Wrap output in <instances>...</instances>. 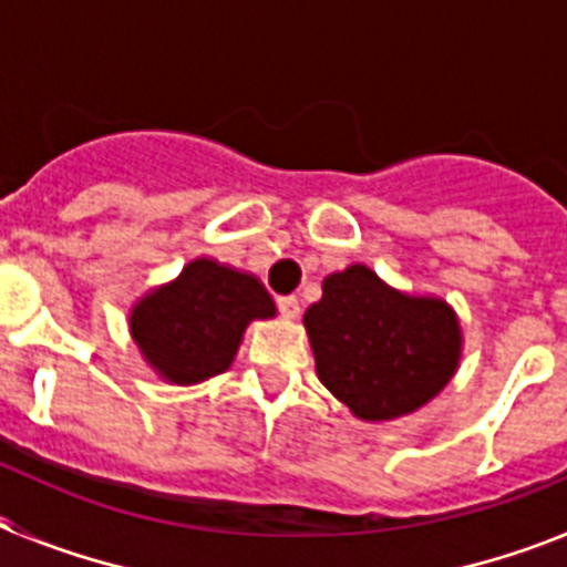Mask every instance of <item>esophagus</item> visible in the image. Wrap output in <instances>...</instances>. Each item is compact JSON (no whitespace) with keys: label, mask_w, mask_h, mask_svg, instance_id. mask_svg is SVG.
I'll use <instances>...</instances> for the list:
<instances>
[{"label":"esophagus","mask_w":567,"mask_h":567,"mask_svg":"<svg viewBox=\"0 0 567 567\" xmlns=\"http://www.w3.org/2000/svg\"><path fill=\"white\" fill-rule=\"evenodd\" d=\"M278 309H280V315H284V318H298V312H300L298 298H295V295H280Z\"/></svg>","instance_id":"1"}]
</instances>
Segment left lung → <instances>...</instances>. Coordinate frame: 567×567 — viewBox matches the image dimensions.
I'll return each mask as SVG.
<instances>
[{
    "label": "left lung",
    "mask_w": 567,
    "mask_h": 567,
    "mask_svg": "<svg viewBox=\"0 0 567 567\" xmlns=\"http://www.w3.org/2000/svg\"><path fill=\"white\" fill-rule=\"evenodd\" d=\"M320 383L363 420H392L434 398L460 360V323L437 298L394 292L372 269L323 280L303 315Z\"/></svg>",
    "instance_id": "obj_1"
}]
</instances>
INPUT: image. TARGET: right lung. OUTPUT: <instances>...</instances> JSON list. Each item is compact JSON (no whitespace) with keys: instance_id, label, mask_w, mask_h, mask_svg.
<instances>
[{"instance_id":"add662e5","label":"right lung","mask_w":567,"mask_h":567,"mask_svg":"<svg viewBox=\"0 0 567 567\" xmlns=\"http://www.w3.org/2000/svg\"><path fill=\"white\" fill-rule=\"evenodd\" d=\"M272 315V298L252 275L202 258L147 295L133 309L130 329L164 378L198 383L227 372L249 320Z\"/></svg>"}]
</instances>
